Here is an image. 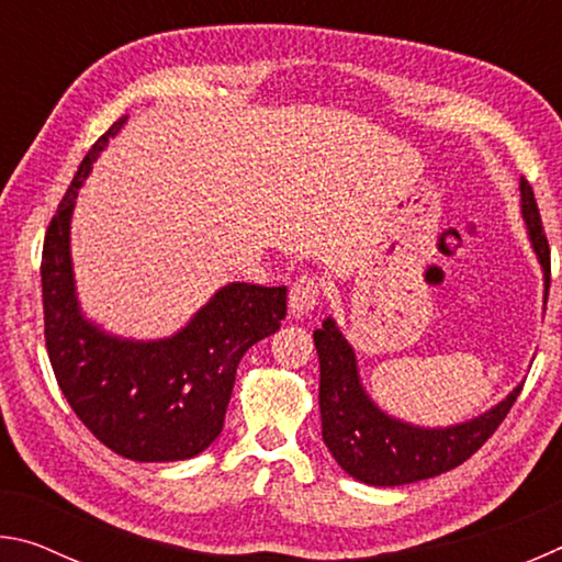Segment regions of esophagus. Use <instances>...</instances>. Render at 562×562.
Here are the masks:
<instances>
[{"label": "esophagus", "instance_id": "esophagus-1", "mask_svg": "<svg viewBox=\"0 0 562 562\" xmlns=\"http://www.w3.org/2000/svg\"><path fill=\"white\" fill-rule=\"evenodd\" d=\"M319 304V282L315 278H300L290 290V315L294 319L310 317Z\"/></svg>", "mask_w": 562, "mask_h": 562}]
</instances>
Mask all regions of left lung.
I'll return each mask as SVG.
<instances>
[{"mask_svg":"<svg viewBox=\"0 0 562 562\" xmlns=\"http://www.w3.org/2000/svg\"><path fill=\"white\" fill-rule=\"evenodd\" d=\"M520 217L540 270L543 310L550 290V250L538 203L526 178H520ZM319 357L322 439L339 469L367 486H404L434 479L461 465L481 449L510 412L522 384L513 386L496 406L449 426H418L392 416L361 384L357 351L341 335L335 317L315 329Z\"/></svg>","mask_w":562,"mask_h":562,"instance_id":"1","label":"left lung"}]
</instances>
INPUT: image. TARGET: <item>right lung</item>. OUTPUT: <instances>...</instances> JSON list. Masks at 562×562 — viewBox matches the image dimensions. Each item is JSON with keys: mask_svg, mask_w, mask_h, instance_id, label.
Masks as SVG:
<instances>
[{"mask_svg": "<svg viewBox=\"0 0 562 562\" xmlns=\"http://www.w3.org/2000/svg\"><path fill=\"white\" fill-rule=\"evenodd\" d=\"M119 119L91 146L44 237V337L66 402L83 426L131 461L166 463L203 453L223 431L237 364L288 315V288L227 282L168 337L133 339L87 317L76 292L71 217Z\"/></svg>", "mask_w": 562, "mask_h": 562, "instance_id": "1", "label": "right lung"}]
</instances>
